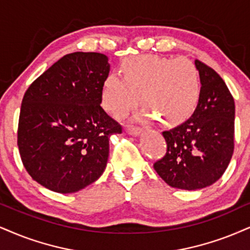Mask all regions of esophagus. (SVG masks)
<instances>
[{
	"mask_svg": "<svg viewBox=\"0 0 250 250\" xmlns=\"http://www.w3.org/2000/svg\"><path fill=\"white\" fill-rule=\"evenodd\" d=\"M127 133L131 134V135H134V137H137V135H139L140 133H143V128L134 127V126H128V127H127Z\"/></svg>",
	"mask_w": 250,
	"mask_h": 250,
	"instance_id": "1",
	"label": "esophagus"
}]
</instances>
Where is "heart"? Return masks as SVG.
Segmentation results:
<instances>
[{
  "instance_id": "obj_1",
  "label": "heart",
  "mask_w": 250,
  "mask_h": 250,
  "mask_svg": "<svg viewBox=\"0 0 250 250\" xmlns=\"http://www.w3.org/2000/svg\"><path fill=\"white\" fill-rule=\"evenodd\" d=\"M123 78L109 74L102 85V104L116 117H124L139 103L144 120L156 116L168 126H177L192 117L202 97L198 69L187 58L146 54L122 63Z\"/></svg>"
}]
</instances>
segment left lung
<instances>
[{"instance_id":"8db88e82","label":"left lung","mask_w":250,"mask_h":250,"mask_svg":"<svg viewBox=\"0 0 250 250\" xmlns=\"http://www.w3.org/2000/svg\"><path fill=\"white\" fill-rule=\"evenodd\" d=\"M202 97L186 123L162 132L167 153L154 169L168 186L183 190L206 188L223 176L234 150L235 105L226 83L211 67L196 60Z\"/></svg>"}]
</instances>
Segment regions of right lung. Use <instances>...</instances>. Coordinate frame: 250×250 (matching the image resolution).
<instances>
[{"label": "right lung", "instance_id": "add662e5", "mask_svg": "<svg viewBox=\"0 0 250 250\" xmlns=\"http://www.w3.org/2000/svg\"><path fill=\"white\" fill-rule=\"evenodd\" d=\"M106 55H64L32 82L21 101L17 145L30 176L59 193H73L101 177L109 140L122 126L102 109L109 75Z\"/></svg>", "mask_w": 250, "mask_h": 250}]
</instances>
